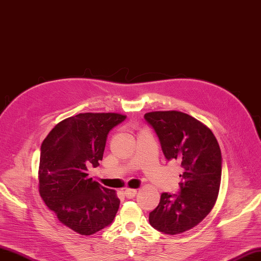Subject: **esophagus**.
<instances>
[{"label": "esophagus", "mask_w": 261, "mask_h": 261, "mask_svg": "<svg viewBox=\"0 0 261 261\" xmlns=\"http://www.w3.org/2000/svg\"><path fill=\"white\" fill-rule=\"evenodd\" d=\"M124 195L128 199H133L137 196V190L136 189H126L124 191Z\"/></svg>", "instance_id": "esophagus-1"}]
</instances>
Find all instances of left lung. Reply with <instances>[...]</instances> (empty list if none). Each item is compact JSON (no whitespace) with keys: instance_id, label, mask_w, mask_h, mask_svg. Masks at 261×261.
<instances>
[{"instance_id":"1","label":"left lung","mask_w":261,"mask_h":261,"mask_svg":"<svg viewBox=\"0 0 261 261\" xmlns=\"http://www.w3.org/2000/svg\"><path fill=\"white\" fill-rule=\"evenodd\" d=\"M144 120L158 136L166 159L178 160L184 168L179 193L163 192L149 222L160 232L182 233L201 222L216 203L222 168L219 144L208 126L184 112H149Z\"/></svg>"}]
</instances>
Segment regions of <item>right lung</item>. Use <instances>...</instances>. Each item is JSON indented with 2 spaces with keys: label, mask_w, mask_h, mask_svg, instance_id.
Returning a JSON list of instances; mask_svg holds the SVG:
<instances>
[{
  "label": "right lung",
  "mask_w": 261,
  "mask_h": 261,
  "mask_svg": "<svg viewBox=\"0 0 261 261\" xmlns=\"http://www.w3.org/2000/svg\"><path fill=\"white\" fill-rule=\"evenodd\" d=\"M119 113H80L50 131L41 145L40 195L59 220L73 231L90 236L111 225L120 200L114 190L89 177L98 167L108 133L123 122Z\"/></svg>",
  "instance_id": "obj_1"
}]
</instances>
